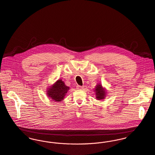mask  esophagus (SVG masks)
I'll list each match as a JSON object with an SVG mask.
<instances>
[{"label": "esophagus", "mask_w": 155, "mask_h": 155, "mask_svg": "<svg viewBox=\"0 0 155 155\" xmlns=\"http://www.w3.org/2000/svg\"><path fill=\"white\" fill-rule=\"evenodd\" d=\"M83 88H84L83 86H77V89H83Z\"/></svg>", "instance_id": "1"}]
</instances>
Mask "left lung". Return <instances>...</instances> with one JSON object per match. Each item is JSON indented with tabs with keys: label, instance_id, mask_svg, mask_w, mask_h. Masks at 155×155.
<instances>
[{
	"label": "left lung",
	"instance_id": "obj_1",
	"mask_svg": "<svg viewBox=\"0 0 155 155\" xmlns=\"http://www.w3.org/2000/svg\"><path fill=\"white\" fill-rule=\"evenodd\" d=\"M94 92L96 94V98L97 100H102L107 96V91L102 86L101 83H98L94 89Z\"/></svg>",
	"mask_w": 155,
	"mask_h": 155
}]
</instances>
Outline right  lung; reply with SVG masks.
<instances>
[{"label":"right lung","mask_w":155,"mask_h":155,"mask_svg":"<svg viewBox=\"0 0 155 155\" xmlns=\"http://www.w3.org/2000/svg\"><path fill=\"white\" fill-rule=\"evenodd\" d=\"M47 89V95L48 97L54 101L61 102L69 90V87L65 85L61 79H59Z\"/></svg>","instance_id":"right-lung-1"}]
</instances>
